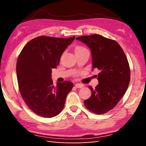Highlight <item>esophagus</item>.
<instances>
[{
    "label": "esophagus",
    "mask_w": 146,
    "mask_h": 146,
    "mask_svg": "<svg viewBox=\"0 0 146 146\" xmlns=\"http://www.w3.org/2000/svg\"><path fill=\"white\" fill-rule=\"evenodd\" d=\"M75 86L78 88H81L83 87V85L81 84V83H76V84H75Z\"/></svg>",
    "instance_id": "obj_1"
}]
</instances>
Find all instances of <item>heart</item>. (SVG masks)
<instances>
[{"instance_id": "heart-1", "label": "heart", "mask_w": 146, "mask_h": 146, "mask_svg": "<svg viewBox=\"0 0 146 146\" xmlns=\"http://www.w3.org/2000/svg\"><path fill=\"white\" fill-rule=\"evenodd\" d=\"M86 49L85 48L82 47V46H78L76 48V51H82V50H85Z\"/></svg>"}]
</instances>
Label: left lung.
Segmentation results:
<instances>
[{
	"mask_svg": "<svg viewBox=\"0 0 146 146\" xmlns=\"http://www.w3.org/2000/svg\"><path fill=\"white\" fill-rule=\"evenodd\" d=\"M76 39L90 48L92 67L100 70L98 85L95 88L89 86L92 95L84 101V105L93 113H105L116 106L128 88L131 70L127 58L117 41L100 35Z\"/></svg>",
	"mask_w": 146,
	"mask_h": 146,
	"instance_id": "obj_1",
	"label": "left lung"
}]
</instances>
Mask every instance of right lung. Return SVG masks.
I'll use <instances>...</instances> for the list:
<instances>
[{
	"label": "right lung",
	"mask_w": 146,
	"mask_h": 146,
	"mask_svg": "<svg viewBox=\"0 0 146 146\" xmlns=\"http://www.w3.org/2000/svg\"><path fill=\"white\" fill-rule=\"evenodd\" d=\"M75 38L37 37L27 42L19 55L16 65L19 90L24 102L38 115L53 117L64 108L73 84L65 81L54 86L51 70L57 67L63 52Z\"/></svg>",
	"instance_id": "right-lung-1"
}]
</instances>
